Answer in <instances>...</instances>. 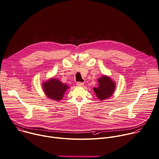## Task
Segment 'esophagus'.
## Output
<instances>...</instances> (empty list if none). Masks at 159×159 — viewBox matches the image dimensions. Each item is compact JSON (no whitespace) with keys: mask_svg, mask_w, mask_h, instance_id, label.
<instances>
[{"mask_svg":"<svg viewBox=\"0 0 159 159\" xmlns=\"http://www.w3.org/2000/svg\"><path fill=\"white\" fill-rule=\"evenodd\" d=\"M77 85L78 87H83L84 85V84L83 82H77Z\"/></svg>","mask_w":159,"mask_h":159,"instance_id":"obj_1","label":"esophagus"}]
</instances>
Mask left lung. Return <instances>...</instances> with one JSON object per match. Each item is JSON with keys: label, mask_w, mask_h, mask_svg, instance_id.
<instances>
[{"label": "left lung", "mask_w": 159, "mask_h": 159, "mask_svg": "<svg viewBox=\"0 0 159 159\" xmlns=\"http://www.w3.org/2000/svg\"><path fill=\"white\" fill-rule=\"evenodd\" d=\"M98 86L93 88V92L97 97L101 101L109 98L116 89V82L109 76L103 75L98 79Z\"/></svg>", "instance_id": "1"}]
</instances>
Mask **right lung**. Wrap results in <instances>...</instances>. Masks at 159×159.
I'll list each match as a JSON object with an SVG mask.
<instances>
[{
    "label": "right lung",
    "instance_id": "1",
    "mask_svg": "<svg viewBox=\"0 0 159 159\" xmlns=\"http://www.w3.org/2000/svg\"><path fill=\"white\" fill-rule=\"evenodd\" d=\"M42 87L45 95L55 101H60L64 97L65 92L69 89L67 85L54 77L43 82Z\"/></svg>",
    "mask_w": 159,
    "mask_h": 159
}]
</instances>
